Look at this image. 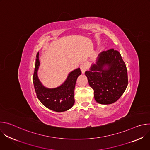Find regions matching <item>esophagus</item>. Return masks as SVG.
Returning a JSON list of instances; mask_svg holds the SVG:
<instances>
[{"label": "esophagus", "instance_id": "1", "mask_svg": "<svg viewBox=\"0 0 150 150\" xmlns=\"http://www.w3.org/2000/svg\"><path fill=\"white\" fill-rule=\"evenodd\" d=\"M87 68H88V65L87 63H82L81 64L80 69H81V71L82 74L85 73V72L87 71Z\"/></svg>", "mask_w": 150, "mask_h": 150}]
</instances>
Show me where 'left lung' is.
I'll return each mask as SVG.
<instances>
[{"instance_id":"8db88e82","label":"left lung","mask_w":150,"mask_h":150,"mask_svg":"<svg viewBox=\"0 0 150 150\" xmlns=\"http://www.w3.org/2000/svg\"><path fill=\"white\" fill-rule=\"evenodd\" d=\"M94 90L96 101L101 104L116 101L128 84L125 63L120 53L113 49L100 53L90 71L85 72Z\"/></svg>"}]
</instances>
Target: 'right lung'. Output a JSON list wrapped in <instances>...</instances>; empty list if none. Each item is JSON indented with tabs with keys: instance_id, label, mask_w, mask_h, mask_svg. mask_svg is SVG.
<instances>
[{
	"instance_id": "right-lung-1",
	"label": "right lung",
	"mask_w": 150,
	"mask_h": 150,
	"mask_svg": "<svg viewBox=\"0 0 150 150\" xmlns=\"http://www.w3.org/2000/svg\"><path fill=\"white\" fill-rule=\"evenodd\" d=\"M35 60L33 83L38 100L47 108L56 112L70 109L75 103L74 90L76 79L81 74L80 68L71 72L65 82L59 87L49 88L45 87L38 78L37 72L40 66L38 52Z\"/></svg>"
}]
</instances>
